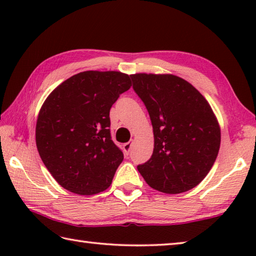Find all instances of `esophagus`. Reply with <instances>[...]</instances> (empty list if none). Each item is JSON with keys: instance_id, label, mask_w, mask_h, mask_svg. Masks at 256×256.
<instances>
[{"instance_id": "obj_1", "label": "esophagus", "mask_w": 256, "mask_h": 256, "mask_svg": "<svg viewBox=\"0 0 256 256\" xmlns=\"http://www.w3.org/2000/svg\"><path fill=\"white\" fill-rule=\"evenodd\" d=\"M131 148H132V142L131 141H128V142H126V144H123V150H124V152L126 154H128Z\"/></svg>"}]
</instances>
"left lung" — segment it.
Instances as JSON below:
<instances>
[{
    "label": "left lung",
    "instance_id": "1",
    "mask_svg": "<svg viewBox=\"0 0 256 256\" xmlns=\"http://www.w3.org/2000/svg\"><path fill=\"white\" fill-rule=\"evenodd\" d=\"M133 89L149 112L154 148L138 170L151 188L183 193L200 184L220 148V128L206 98L180 76L132 74Z\"/></svg>",
    "mask_w": 256,
    "mask_h": 256
}]
</instances>
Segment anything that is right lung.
I'll use <instances>...</instances> for the list:
<instances>
[{
  "label": "right lung",
  "mask_w": 256,
  "mask_h": 256,
  "mask_svg": "<svg viewBox=\"0 0 256 256\" xmlns=\"http://www.w3.org/2000/svg\"><path fill=\"white\" fill-rule=\"evenodd\" d=\"M131 80L118 71H84L46 98L36 124L42 162L70 192L92 196L110 188L124 154L110 136V110Z\"/></svg>",
  "instance_id": "right-lung-1"
}]
</instances>
